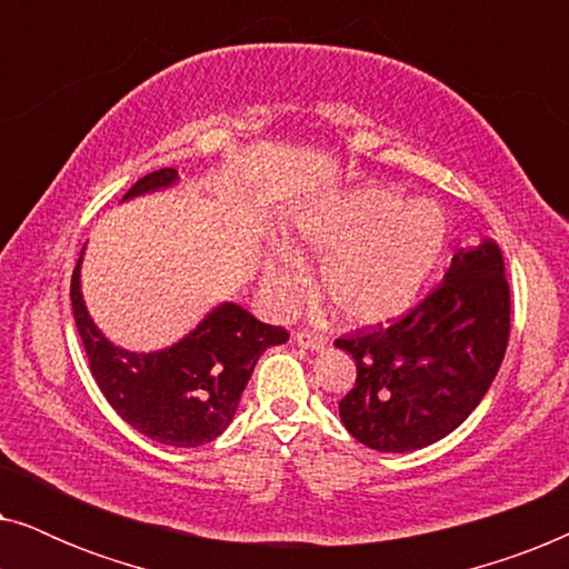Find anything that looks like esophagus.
Wrapping results in <instances>:
<instances>
[{
	"mask_svg": "<svg viewBox=\"0 0 569 569\" xmlns=\"http://www.w3.org/2000/svg\"><path fill=\"white\" fill-rule=\"evenodd\" d=\"M295 345L302 349H310V352H323V349L329 347V339H326L323 333H316V331H298Z\"/></svg>",
	"mask_w": 569,
	"mask_h": 569,
	"instance_id": "esophagus-1",
	"label": "esophagus"
}]
</instances>
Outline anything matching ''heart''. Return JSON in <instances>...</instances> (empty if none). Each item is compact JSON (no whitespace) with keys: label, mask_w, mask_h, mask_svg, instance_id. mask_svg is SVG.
<instances>
[{"label":"heart","mask_w":569,"mask_h":569,"mask_svg":"<svg viewBox=\"0 0 569 569\" xmlns=\"http://www.w3.org/2000/svg\"><path fill=\"white\" fill-rule=\"evenodd\" d=\"M448 243L446 212L430 199L407 201L365 186L302 209L292 246L321 259V290L355 326L391 323L422 298ZM271 298L290 306L306 292L300 256L279 246L263 263Z\"/></svg>","instance_id":"heart-1"}]
</instances>
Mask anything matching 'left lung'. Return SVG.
I'll use <instances>...</instances> for the list:
<instances>
[{
  "mask_svg": "<svg viewBox=\"0 0 569 569\" xmlns=\"http://www.w3.org/2000/svg\"><path fill=\"white\" fill-rule=\"evenodd\" d=\"M508 337L502 251L485 238L456 251L442 284L401 321L333 341L357 365L352 391L339 401L341 422L380 453L432 446L485 399Z\"/></svg>",
  "mask_w": 569,
  "mask_h": 569,
  "instance_id": "1",
  "label": "left lung"
}]
</instances>
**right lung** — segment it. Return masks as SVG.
I'll use <instances>...</instances> for the list:
<instances>
[{
  "label": "right lung",
  "instance_id": "add662e5",
  "mask_svg": "<svg viewBox=\"0 0 569 569\" xmlns=\"http://www.w3.org/2000/svg\"><path fill=\"white\" fill-rule=\"evenodd\" d=\"M176 183V168L154 170L139 178L121 201ZM80 269L82 256L69 295L92 378L123 422L162 446L197 448L220 438L236 417L259 357L290 339L282 326L261 323L238 302H220L176 345L131 352L106 339L90 318Z\"/></svg>",
  "mask_w": 569,
  "mask_h": 569
}]
</instances>
